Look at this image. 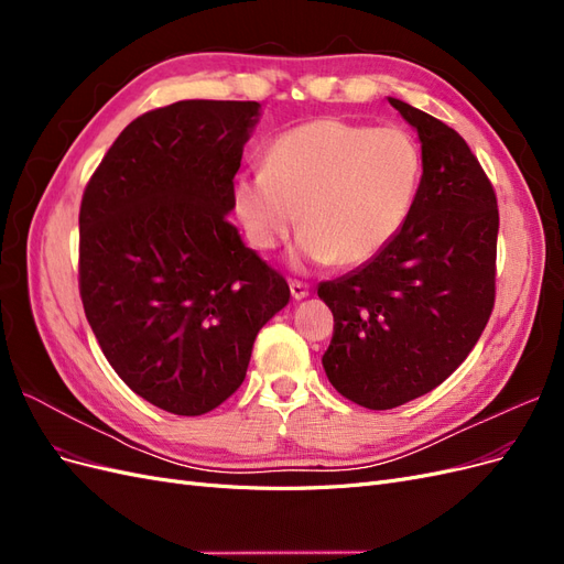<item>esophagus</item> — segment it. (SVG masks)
<instances>
[{
	"instance_id": "34e87169",
	"label": "esophagus",
	"mask_w": 564,
	"mask_h": 564,
	"mask_svg": "<svg viewBox=\"0 0 564 564\" xmlns=\"http://www.w3.org/2000/svg\"><path fill=\"white\" fill-rule=\"evenodd\" d=\"M289 292H292L294 301H301V299H305V296L311 294V289H308V284H303L299 280H292V282H289Z\"/></svg>"
}]
</instances>
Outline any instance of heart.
Returning a JSON list of instances; mask_svg holds the SVG:
<instances>
[{"label":"heart","mask_w":564,"mask_h":564,"mask_svg":"<svg viewBox=\"0 0 564 564\" xmlns=\"http://www.w3.org/2000/svg\"><path fill=\"white\" fill-rule=\"evenodd\" d=\"M421 176L406 129L322 117L282 131L265 166L235 176L232 207L256 249L280 247L301 218L299 261L362 265L404 228Z\"/></svg>","instance_id":"obj_1"}]
</instances>
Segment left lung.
I'll list each match as a JSON object with an SVG mask.
<instances>
[{"mask_svg":"<svg viewBox=\"0 0 564 564\" xmlns=\"http://www.w3.org/2000/svg\"><path fill=\"white\" fill-rule=\"evenodd\" d=\"M388 100L421 141L414 209L377 259L317 286L334 313L324 371L367 409L400 406L445 381L485 332L497 294L499 209L480 162L452 127Z\"/></svg>","mask_w":564,"mask_h":564,"instance_id":"1","label":"left lung"}]
</instances>
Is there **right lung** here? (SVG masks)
Here are the masks:
<instances>
[{"instance_id":"add662e5","label":"right lung","mask_w":564,"mask_h":564,"mask_svg":"<svg viewBox=\"0 0 564 564\" xmlns=\"http://www.w3.org/2000/svg\"><path fill=\"white\" fill-rule=\"evenodd\" d=\"M261 106L178 100L117 135L79 207V294L135 395L202 416L242 386L289 284L226 218Z\"/></svg>"}]
</instances>
